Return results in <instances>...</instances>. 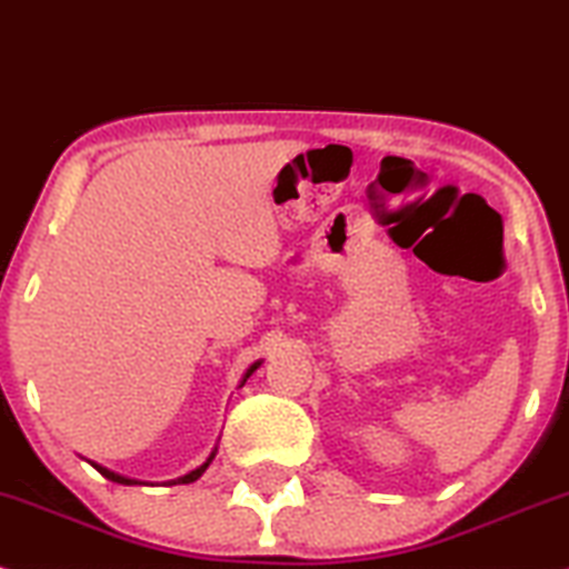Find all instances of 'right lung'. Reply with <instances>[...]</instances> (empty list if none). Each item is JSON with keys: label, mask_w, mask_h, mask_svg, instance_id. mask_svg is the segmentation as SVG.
I'll return each instance as SVG.
<instances>
[{"label": "right lung", "mask_w": 569, "mask_h": 569, "mask_svg": "<svg viewBox=\"0 0 569 569\" xmlns=\"http://www.w3.org/2000/svg\"><path fill=\"white\" fill-rule=\"evenodd\" d=\"M259 366H262V360H257V362H254V366H251V368H249V371H246V376H243V381H241V385H246V379H249V376H251V373H254ZM214 453H217V450H214ZM214 453H211V456L207 458V461H203V463H201V467H198V469H193V471H190V475H184V477H180V480H172V485H177V482H182V485H188V482H196V480H198V477H201V475H203V471H207V467H209V463H211V458H214ZM92 467H94V469H98V471H100V475H102V477H106V480H111V482H119V485H137V480H129V477H121V475H116V471H111V469H106V467H100V463H92Z\"/></svg>", "instance_id": "add662e5"}]
</instances>
